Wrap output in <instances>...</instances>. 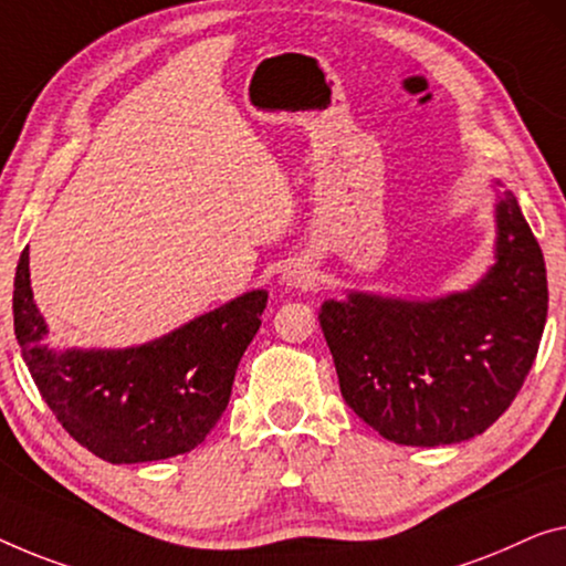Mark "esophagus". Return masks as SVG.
<instances>
[{"label":"esophagus","instance_id":"esophagus-1","mask_svg":"<svg viewBox=\"0 0 566 566\" xmlns=\"http://www.w3.org/2000/svg\"><path fill=\"white\" fill-rule=\"evenodd\" d=\"M315 280H317L315 266L307 264V261H292L282 274V284L290 286V290H307V286L315 284Z\"/></svg>","mask_w":566,"mask_h":566}]
</instances>
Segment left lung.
Masks as SVG:
<instances>
[{
	"mask_svg": "<svg viewBox=\"0 0 566 566\" xmlns=\"http://www.w3.org/2000/svg\"><path fill=\"white\" fill-rule=\"evenodd\" d=\"M495 264L468 292L437 300L350 292L319 307L343 399L386 440H470L524 386L549 307L546 266L511 190L495 202Z\"/></svg>",
	"mask_w": 566,
	"mask_h": 566,
	"instance_id": "8db88e82",
	"label": "left lung"
}]
</instances>
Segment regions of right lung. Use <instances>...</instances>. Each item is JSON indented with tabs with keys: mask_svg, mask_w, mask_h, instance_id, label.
Listing matches in <instances>:
<instances>
[{
	"mask_svg": "<svg viewBox=\"0 0 566 566\" xmlns=\"http://www.w3.org/2000/svg\"><path fill=\"white\" fill-rule=\"evenodd\" d=\"M266 292L241 294L157 340L124 350H55L32 302L30 254L14 274V335L32 381L75 442L114 465L198 447L229 407Z\"/></svg>",
	"mask_w": 566,
	"mask_h": 566,
	"instance_id": "1",
	"label": "right lung"
}]
</instances>
